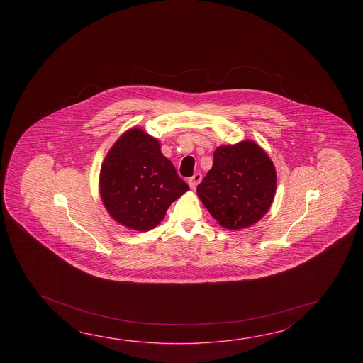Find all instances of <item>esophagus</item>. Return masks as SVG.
Wrapping results in <instances>:
<instances>
[{
    "label": "esophagus",
    "instance_id": "34e87169",
    "mask_svg": "<svg viewBox=\"0 0 363 363\" xmlns=\"http://www.w3.org/2000/svg\"><path fill=\"white\" fill-rule=\"evenodd\" d=\"M201 179V173H195L192 177H190V179H189V184H190V187L192 190H195V189H196L197 184H200Z\"/></svg>",
    "mask_w": 363,
    "mask_h": 363
}]
</instances>
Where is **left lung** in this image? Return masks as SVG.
I'll use <instances>...</instances> for the list:
<instances>
[{
  "label": "left lung",
  "instance_id": "obj_1",
  "mask_svg": "<svg viewBox=\"0 0 363 363\" xmlns=\"http://www.w3.org/2000/svg\"><path fill=\"white\" fill-rule=\"evenodd\" d=\"M276 182V169L267 153L253 140H243L216 148L213 168L196 191L220 225L238 230L256 224L267 213Z\"/></svg>",
  "mask_w": 363,
  "mask_h": 363
}]
</instances>
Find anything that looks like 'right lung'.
<instances>
[{"label": "right lung", "instance_id": "add662e5", "mask_svg": "<svg viewBox=\"0 0 363 363\" xmlns=\"http://www.w3.org/2000/svg\"><path fill=\"white\" fill-rule=\"evenodd\" d=\"M99 184L110 216L139 232L158 225L169 205L189 190L160 142L139 128L125 131L108 150Z\"/></svg>", "mask_w": 363, "mask_h": 363}]
</instances>
